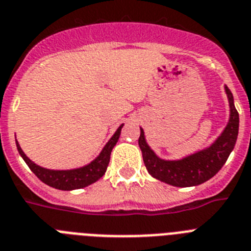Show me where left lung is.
I'll return each instance as SVG.
<instances>
[{"label": "left lung", "instance_id": "left-lung-1", "mask_svg": "<svg viewBox=\"0 0 251 251\" xmlns=\"http://www.w3.org/2000/svg\"><path fill=\"white\" fill-rule=\"evenodd\" d=\"M229 106V119L221 135L209 147L195 151L181 159H163L147 143L144 130L140 127L139 147L143 161L151 177L177 187L201 185L212 178L226 163L227 158L235 148L239 135V113L235 108L233 96L225 85Z\"/></svg>", "mask_w": 251, "mask_h": 251}]
</instances>
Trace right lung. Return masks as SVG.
<instances>
[{
  "instance_id": "obj_1",
  "label": "right lung",
  "mask_w": 251,
  "mask_h": 251,
  "mask_svg": "<svg viewBox=\"0 0 251 251\" xmlns=\"http://www.w3.org/2000/svg\"><path fill=\"white\" fill-rule=\"evenodd\" d=\"M124 124L119 126V129L109 139L106 145L103 147L100 153L94 158L93 161L86 163L85 166L76 168H70V170H50V168H44L42 166L37 165L31 161L28 155L23 151L22 147L16 140V148H18L19 154L28 165L31 172L37 176L42 182L47 184L48 186L58 189V190H75V189H83L85 186L94 184L96 181L102 177L107 170V166L109 163V157H111V151L116 143L119 142L120 134ZM16 139V135H15Z\"/></svg>"
}]
</instances>
